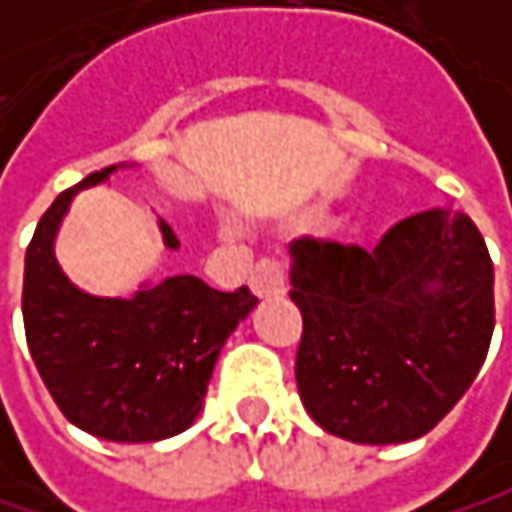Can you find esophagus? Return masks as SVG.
I'll list each match as a JSON object with an SVG mask.
<instances>
[{
	"instance_id": "obj_1",
	"label": "esophagus",
	"mask_w": 512,
	"mask_h": 512,
	"mask_svg": "<svg viewBox=\"0 0 512 512\" xmlns=\"http://www.w3.org/2000/svg\"><path fill=\"white\" fill-rule=\"evenodd\" d=\"M251 291L258 297H279L288 291V267L276 258H261L251 270Z\"/></svg>"
}]
</instances>
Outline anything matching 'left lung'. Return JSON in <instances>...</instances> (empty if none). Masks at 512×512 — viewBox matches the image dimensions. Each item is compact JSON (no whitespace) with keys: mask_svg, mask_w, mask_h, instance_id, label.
<instances>
[{"mask_svg":"<svg viewBox=\"0 0 512 512\" xmlns=\"http://www.w3.org/2000/svg\"><path fill=\"white\" fill-rule=\"evenodd\" d=\"M291 254L297 390L312 420L357 444L432 432L474 384L495 330L477 224L438 206L393 224L372 251L300 236Z\"/></svg>","mask_w":512,"mask_h":512,"instance_id":"1","label":"left lung"}]
</instances>
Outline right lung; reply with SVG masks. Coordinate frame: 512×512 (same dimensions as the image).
I'll return each mask as SVG.
<instances>
[{
    "instance_id": "obj_1",
    "label": "right lung",
    "mask_w": 512,
    "mask_h": 512,
    "mask_svg": "<svg viewBox=\"0 0 512 512\" xmlns=\"http://www.w3.org/2000/svg\"><path fill=\"white\" fill-rule=\"evenodd\" d=\"M113 167L62 191L26 248V345L53 402L77 429L119 444L185 432L203 408L221 345L258 306L248 288L221 294L194 276H170L131 300L77 291L53 258V236L71 197ZM167 248L179 239L161 221Z\"/></svg>"
}]
</instances>
